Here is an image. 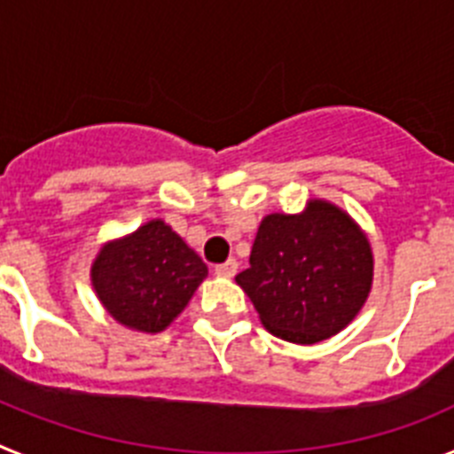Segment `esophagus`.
<instances>
[{"label":"esophagus","instance_id":"1","mask_svg":"<svg viewBox=\"0 0 454 454\" xmlns=\"http://www.w3.org/2000/svg\"><path fill=\"white\" fill-rule=\"evenodd\" d=\"M236 272H239V262L236 259H230V262L215 266V275L218 277H234Z\"/></svg>","mask_w":454,"mask_h":454}]
</instances>
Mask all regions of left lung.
Returning a JSON list of instances; mask_svg holds the SVG:
<instances>
[{"mask_svg":"<svg viewBox=\"0 0 454 454\" xmlns=\"http://www.w3.org/2000/svg\"><path fill=\"white\" fill-rule=\"evenodd\" d=\"M366 231L330 200L262 220L250 268L236 275L270 334L314 346L355 320L372 286Z\"/></svg>","mask_w":454,"mask_h":454,"instance_id":"obj_1","label":"left lung"}]
</instances>
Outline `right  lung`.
<instances>
[{"mask_svg":"<svg viewBox=\"0 0 454 454\" xmlns=\"http://www.w3.org/2000/svg\"><path fill=\"white\" fill-rule=\"evenodd\" d=\"M207 263L161 218L106 240L92 259V291L120 325L159 334L195 295Z\"/></svg>","mask_w":454,"mask_h":454,"instance_id":"add662e5","label":"right lung"}]
</instances>
